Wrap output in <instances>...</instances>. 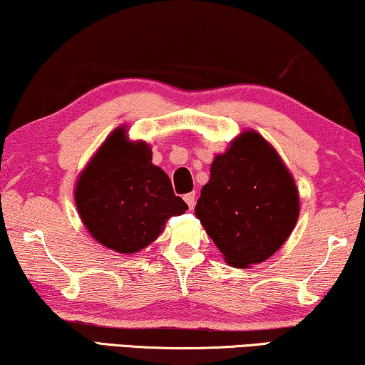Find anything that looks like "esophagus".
<instances>
[{"instance_id": "1", "label": "esophagus", "mask_w": 365, "mask_h": 365, "mask_svg": "<svg viewBox=\"0 0 365 365\" xmlns=\"http://www.w3.org/2000/svg\"><path fill=\"white\" fill-rule=\"evenodd\" d=\"M183 200H185V202H187L188 208L193 210V207H195V193H187V195H185V197H183Z\"/></svg>"}]
</instances>
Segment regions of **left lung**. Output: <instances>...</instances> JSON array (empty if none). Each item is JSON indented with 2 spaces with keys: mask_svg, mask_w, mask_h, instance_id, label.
Listing matches in <instances>:
<instances>
[{
  "mask_svg": "<svg viewBox=\"0 0 365 365\" xmlns=\"http://www.w3.org/2000/svg\"><path fill=\"white\" fill-rule=\"evenodd\" d=\"M195 215L230 266L250 268L289 238L299 217V192L276 148L246 129L215 155Z\"/></svg>",
  "mask_w": 365,
  "mask_h": 365,
  "instance_id": "obj_1",
  "label": "left lung"
}]
</instances>
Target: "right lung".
<instances>
[{"instance_id":"add662e5","label":"right lung","mask_w":365,"mask_h":365,"mask_svg":"<svg viewBox=\"0 0 365 365\" xmlns=\"http://www.w3.org/2000/svg\"><path fill=\"white\" fill-rule=\"evenodd\" d=\"M125 125L112 130L74 185L78 213L97 243L120 255L147 248L167 220L188 210L170 178L152 163L145 140H130Z\"/></svg>"}]
</instances>
